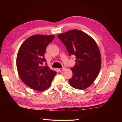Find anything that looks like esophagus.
Instances as JSON below:
<instances>
[{"mask_svg": "<svg viewBox=\"0 0 122 122\" xmlns=\"http://www.w3.org/2000/svg\"><path fill=\"white\" fill-rule=\"evenodd\" d=\"M64 70V67H63L62 68H60V69H59L58 70H59V72H62V71H63Z\"/></svg>", "mask_w": 122, "mask_h": 122, "instance_id": "esophagus-1", "label": "esophagus"}]
</instances>
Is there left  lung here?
I'll return each mask as SVG.
<instances>
[{
    "label": "left lung",
    "instance_id": "1",
    "mask_svg": "<svg viewBox=\"0 0 122 122\" xmlns=\"http://www.w3.org/2000/svg\"><path fill=\"white\" fill-rule=\"evenodd\" d=\"M58 37L66 46L70 56H76V64L71 68L73 73L69 80L70 84L76 89L90 86L99 73L101 56L97 43L81 30L73 29L62 33Z\"/></svg>",
    "mask_w": 122,
    "mask_h": 122
}]
</instances>
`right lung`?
Instances as JSON below:
<instances>
[{"label": "right lung", "mask_w": 122, "mask_h": 122, "mask_svg": "<svg viewBox=\"0 0 122 122\" xmlns=\"http://www.w3.org/2000/svg\"><path fill=\"white\" fill-rule=\"evenodd\" d=\"M54 37L40 35L31 36L18 51L16 60L18 74L22 82L32 89L38 91L47 89L56 74L47 66L41 65L46 61L44 57L46 48Z\"/></svg>", "instance_id": "right-lung-1"}]
</instances>
